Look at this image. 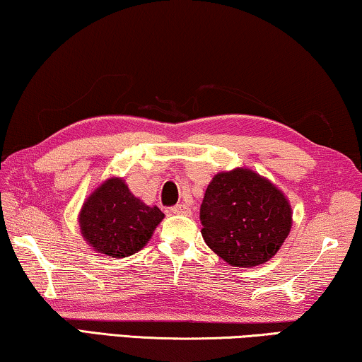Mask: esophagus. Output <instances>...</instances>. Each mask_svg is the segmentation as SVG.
Instances as JSON below:
<instances>
[{
  "mask_svg": "<svg viewBox=\"0 0 362 362\" xmlns=\"http://www.w3.org/2000/svg\"><path fill=\"white\" fill-rule=\"evenodd\" d=\"M172 213L174 214H183V216H188V214H192V211H190V208L187 206V204H175L174 208H172Z\"/></svg>",
  "mask_w": 362,
  "mask_h": 362,
  "instance_id": "1",
  "label": "esophagus"
}]
</instances>
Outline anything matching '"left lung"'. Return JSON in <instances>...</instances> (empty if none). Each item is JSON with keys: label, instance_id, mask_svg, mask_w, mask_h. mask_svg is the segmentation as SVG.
<instances>
[{"label": "left lung", "instance_id": "1", "mask_svg": "<svg viewBox=\"0 0 362 362\" xmlns=\"http://www.w3.org/2000/svg\"><path fill=\"white\" fill-rule=\"evenodd\" d=\"M202 235L230 267L252 268L276 255L293 228L283 190L245 167L218 172L199 209Z\"/></svg>", "mask_w": 362, "mask_h": 362}]
</instances>
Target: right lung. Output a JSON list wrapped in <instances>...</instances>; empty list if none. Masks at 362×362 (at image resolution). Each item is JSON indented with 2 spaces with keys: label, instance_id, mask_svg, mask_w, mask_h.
I'll list each match as a JSON object with an SVG mask.
<instances>
[{
  "label": "right lung",
  "instance_id": "right-lung-1",
  "mask_svg": "<svg viewBox=\"0 0 362 362\" xmlns=\"http://www.w3.org/2000/svg\"><path fill=\"white\" fill-rule=\"evenodd\" d=\"M164 219L158 206L134 197L122 177H109L81 206L79 230L90 249L112 258L133 255L148 244Z\"/></svg>",
  "mask_w": 362,
  "mask_h": 362
}]
</instances>
